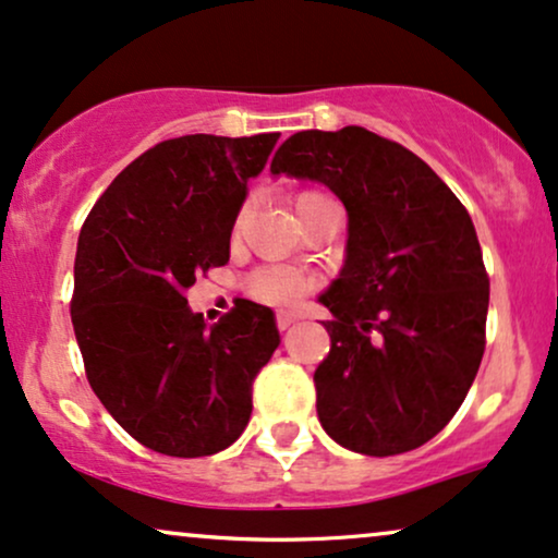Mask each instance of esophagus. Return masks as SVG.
Returning a JSON list of instances; mask_svg holds the SVG:
<instances>
[{
  "instance_id": "esophagus-1",
  "label": "esophagus",
  "mask_w": 558,
  "mask_h": 558,
  "mask_svg": "<svg viewBox=\"0 0 558 558\" xmlns=\"http://www.w3.org/2000/svg\"><path fill=\"white\" fill-rule=\"evenodd\" d=\"M274 320H277V328L279 331H284V328H290L294 323V315L287 313V311H279L277 315H274Z\"/></svg>"
}]
</instances>
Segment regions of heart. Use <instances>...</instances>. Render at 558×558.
<instances>
[{"label": "heart", "instance_id": "1", "mask_svg": "<svg viewBox=\"0 0 558 558\" xmlns=\"http://www.w3.org/2000/svg\"><path fill=\"white\" fill-rule=\"evenodd\" d=\"M333 202L331 196L323 194V191L315 189H305L300 194H294L292 206L298 219H305L313 209L318 206ZM245 209H240V215L235 219V238L240 235L245 225ZM315 287V279L307 277L305 271L300 268H290V266H258L247 274L245 279V292L251 294L253 300L266 302V305H287V302L300 300L302 294H307Z\"/></svg>", "mask_w": 558, "mask_h": 558}]
</instances>
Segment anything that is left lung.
<instances>
[{
    "instance_id": "obj_1",
    "label": "left lung",
    "mask_w": 558,
    "mask_h": 558,
    "mask_svg": "<svg viewBox=\"0 0 558 558\" xmlns=\"http://www.w3.org/2000/svg\"><path fill=\"white\" fill-rule=\"evenodd\" d=\"M271 173L326 183L347 206V264L320 294L328 356L313 380L323 429L362 456L429 442L469 396L486 347L489 274L442 178L362 126L298 132Z\"/></svg>"
}]
</instances>
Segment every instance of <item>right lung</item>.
<instances>
[{"mask_svg": "<svg viewBox=\"0 0 558 558\" xmlns=\"http://www.w3.org/2000/svg\"><path fill=\"white\" fill-rule=\"evenodd\" d=\"M279 134L165 140L113 178L80 230L72 326L89 388L149 450L204 458L243 435L253 380L279 347L274 313L189 311L196 277L230 260L247 178Z\"/></svg>", "mask_w": 558, "mask_h": 558, "instance_id": "obj_1", "label": "right lung"}]
</instances>
